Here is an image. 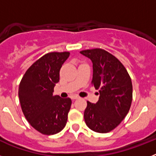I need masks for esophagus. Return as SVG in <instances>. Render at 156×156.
<instances>
[{"instance_id":"1","label":"esophagus","mask_w":156,"mask_h":156,"mask_svg":"<svg viewBox=\"0 0 156 156\" xmlns=\"http://www.w3.org/2000/svg\"><path fill=\"white\" fill-rule=\"evenodd\" d=\"M71 98L73 99V100H76V99L79 98V97H78V96H76V95H73V96L71 97Z\"/></svg>"}]
</instances>
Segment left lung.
Returning a JSON list of instances; mask_svg holds the SVG:
<instances>
[{
    "label": "left lung",
    "instance_id": "1",
    "mask_svg": "<svg viewBox=\"0 0 156 156\" xmlns=\"http://www.w3.org/2000/svg\"><path fill=\"white\" fill-rule=\"evenodd\" d=\"M93 63L92 84L99 90L96 104L87 101L84 111L87 126L98 133H108L122 122L129 112L133 86L126 68L109 52L95 48L81 51Z\"/></svg>",
    "mask_w": 156,
    "mask_h": 156
}]
</instances>
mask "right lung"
I'll return each mask as SVG.
<instances>
[{
    "instance_id": "1",
    "label": "right lung",
    "mask_w": 156,
    "mask_h": 156,
    "mask_svg": "<svg viewBox=\"0 0 156 156\" xmlns=\"http://www.w3.org/2000/svg\"><path fill=\"white\" fill-rule=\"evenodd\" d=\"M70 53L51 52L27 69L19 87V98L26 119L40 133L52 135L66 126L71 107L69 98L54 96L59 72Z\"/></svg>"
}]
</instances>
